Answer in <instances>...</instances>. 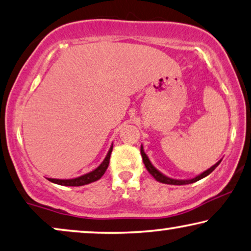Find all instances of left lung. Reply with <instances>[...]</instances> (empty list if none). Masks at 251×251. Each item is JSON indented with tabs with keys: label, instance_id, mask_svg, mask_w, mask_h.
<instances>
[{
	"label": "left lung",
	"instance_id": "1",
	"mask_svg": "<svg viewBox=\"0 0 251 251\" xmlns=\"http://www.w3.org/2000/svg\"><path fill=\"white\" fill-rule=\"evenodd\" d=\"M141 156H142L143 162H144V165H146V168L148 169V172H149L150 174L152 175L153 177L156 178L158 182H160V183H165V184H172V185H184V184H191V183H195V182H197V181H199V179L203 178V177H206V176L209 175L210 173L213 172L214 169L216 168L217 166L221 164V161H222V160L217 161L216 164L211 166L210 168H208L207 171L202 172V173H201V174L197 175L196 177H193V178H189V179H176V178H172V177H168V176L164 175V174H162L161 172L158 171V169H157L156 167H154V166H153L152 164H151V161H150V159H149V157H148V156H147V153L144 152V150H143V146H141Z\"/></svg>",
	"mask_w": 251,
	"mask_h": 251
}]
</instances>
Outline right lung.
Listing matches in <instances>:
<instances>
[{"mask_svg":"<svg viewBox=\"0 0 251 251\" xmlns=\"http://www.w3.org/2000/svg\"><path fill=\"white\" fill-rule=\"evenodd\" d=\"M111 151H112V144H111L110 149H109V151H108L107 156H105V158L103 159V161H102L97 168L93 169V171L90 173H86V174L78 176V177H75V178H67V179L48 178V179L52 183H55V184L63 185V186H82V185L90 184V183H92V182L98 181V179H100L102 177V175L104 174L105 171H107V168L109 166V160H110Z\"/></svg>","mask_w":251,"mask_h":251,"instance_id":"right-lung-1","label":"right lung"}]
</instances>
